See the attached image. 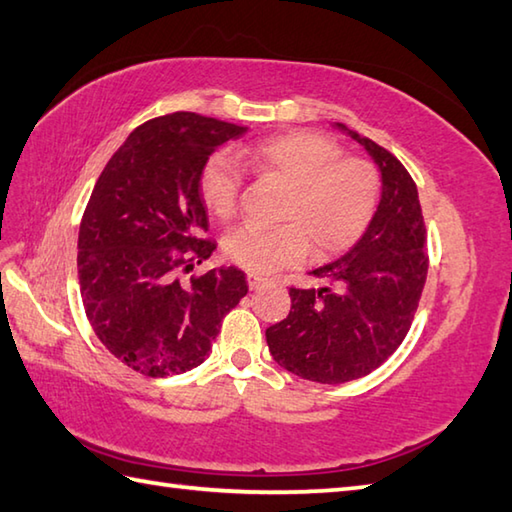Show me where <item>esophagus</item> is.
Here are the masks:
<instances>
[{"label":"esophagus","instance_id":"obj_1","mask_svg":"<svg viewBox=\"0 0 512 512\" xmlns=\"http://www.w3.org/2000/svg\"><path fill=\"white\" fill-rule=\"evenodd\" d=\"M264 284H266V279L257 277V275H248V288L250 290H259Z\"/></svg>","mask_w":512,"mask_h":512}]
</instances>
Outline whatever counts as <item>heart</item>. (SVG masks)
I'll return each mask as SVG.
<instances>
[{"label": "heart", "instance_id": "1", "mask_svg": "<svg viewBox=\"0 0 512 512\" xmlns=\"http://www.w3.org/2000/svg\"><path fill=\"white\" fill-rule=\"evenodd\" d=\"M250 169L288 187L279 209L284 224H244L224 239V253L250 273L268 275L297 264L312 244L317 255L341 253L363 235L376 211L380 178L372 162L343 156L334 138L310 129L266 138L237 154ZM242 171L231 154L204 162L198 193L204 209L228 220L237 209Z\"/></svg>", "mask_w": 512, "mask_h": 512}]
</instances>
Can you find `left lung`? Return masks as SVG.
I'll list each match as a JSON object with an SVG mask.
<instances>
[{"mask_svg": "<svg viewBox=\"0 0 512 512\" xmlns=\"http://www.w3.org/2000/svg\"><path fill=\"white\" fill-rule=\"evenodd\" d=\"M380 171V202L361 239L290 288V314L266 330L275 361L312 383L339 385L374 372L398 350L427 281V237L416 182L400 160L343 123Z\"/></svg>", "mask_w": 512, "mask_h": 512, "instance_id": "left-lung-1", "label": "left lung"}]
</instances>
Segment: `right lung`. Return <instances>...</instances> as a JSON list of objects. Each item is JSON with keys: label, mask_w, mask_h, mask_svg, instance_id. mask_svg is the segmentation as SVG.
Masks as SVG:
<instances>
[{"label": "right lung", "mask_w": 512, "mask_h": 512, "mask_svg": "<svg viewBox=\"0 0 512 512\" xmlns=\"http://www.w3.org/2000/svg\"><path fill=\"white\" fill-rule=\"evenodd\" d=\"M246 132L193 112L154 118L129 134L94 184L79 228L81 297L96 336L134 372L165 378L202 365L224 314L248 292L233 266L189 286L176 277L215 250L202 239L204 162Z\"/></svg>", "instance_id": "obj_1"}]
</instances>
